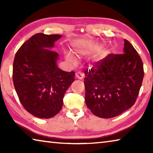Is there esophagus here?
Here are the masks:
<instances>
[{
    "label": "esophagus",
    "mask_w": 153,
    "mask_h": 153,
    "mask_svg": "<svg viewBox=\"0 0 153 153\" xmlns=\"http://www.w3.org/2000/svg\"><path fill=\"white\" fill-rule=\"evenodd\" d=\"M76 77L79 79H82L84 77V74L81 71H77L76 73Z\"/></svg>",
    "instance_id": "obj_1"
}]
</instances>
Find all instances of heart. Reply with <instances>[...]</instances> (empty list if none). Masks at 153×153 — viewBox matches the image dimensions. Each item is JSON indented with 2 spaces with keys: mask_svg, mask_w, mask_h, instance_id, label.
<instances>
[{
  "mask_svg": "<svg viewBox=\"0 0 153 153\" xmlns=\"http://www.w3.org/2000/svg\"><path fill=\"white\" fill-rule=\"evenodd\" d=\"M66 57L67 59V60L69 61H70L71 63L73 64H76L77 63V60L74 57V56L71 55V53H67L66 55Z\"/></svg>",
  "mask_w": 153,
  "mask_h": 153,
  "instance_id": "b5f03b06",
  "label": "heart"
}]
</instances>
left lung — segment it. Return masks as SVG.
Masks as SVG:
<instances>
[{
	"instance_id": "8db88e82",
	"label": "left lung",
	"mask_w": 153,
	"mask_h": 153,
	"mask_svg": "<svg viewBox=\"0 0 153 153\" xmlns=\"http://www.w3.org/2000/svg\"><path fill=\"white\" fill-rule=\"evenodd\" d=\"M84 74L88 108L98 117L111 118L135 103L144 77L143 63L125 39L123 54H109Z\"/></svg>"
}]
</instances>
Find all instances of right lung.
<instances>
[{
	"mask_svg": "<svg viewBox=\"0 0 153 153\" xmlns=\"http://www.w3.org/2000/svg\"><path fill=\"white\" fill-rule=\"evenodd\" d=\"M61 35L38 33L19 48L13 66V80L23 107L35 117L48 119L63 106L64 94L75 80V72L56 65L59 54L49 50Z\"/></svg>",
	"mask_w": 153,
	"mask_h": 153,
	"instance_id": "right-lung-1",
	"label": "right lung"
}]
</instances>
